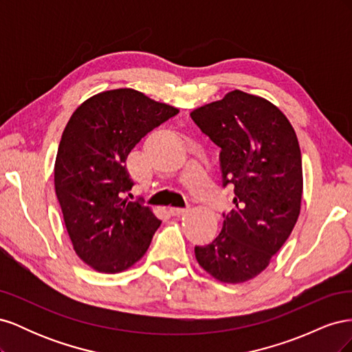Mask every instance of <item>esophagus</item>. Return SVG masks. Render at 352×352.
Listing matches in <instances>:
<instances>
[{
	"instance_id": "obj_1",
	"label": "esophagus",
	"mask_w": 352,
	"mask_h": 352,
	"mask_svg": "<svg viewBox=\"0 0 352 352\" xmlns=\"http://www.w3.org/2000/svg\"><path fill=\"white\" fill-rule=\"evenodd\" d=\"M168 211H170V214H172V216H182L184 212L186 211V208H182V207H170Z\"/></svg>"
}]
</instances>
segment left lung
Here are the masks:
<instances>
[{"label":"left lung","mask_w":352,"mask_h":352,"mask_svg":"<svg viewBox=\"0 0 352 352\" xmlns=\"http://www.w3.org/2000/svg\"><path fill=\"white\" fill-rule=\"evenodd\" d=\"M190 117L220 151L233 210L219 236L195 247L198 264L223 283H242L267 267L301 211L302 162L292 124L270 101L239 89Z\"/></svg>","instance_id":"left-lung-1"}]
</instances>
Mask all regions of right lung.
I'll return each mask as SVG.
<instances>
[{
    "instance_id": "obj_1",
    "label": "right lung",
    "mask_w": 352,
    "mask_h": 352,
    "mask_svg": "<svg viewBox=\"0 0 352 352\" xmlns=\"http://www.w3.org/2000/svg\"><path fill=\"white\" fill-rule=\"evenodd\" d=\"M179 113L140 91L100 92L70 117L58 145L54 185L73 250L89 267L120 273L140 261L162 225L123 195L133 186L126 160L142 138Z\"/></svg>"
}]
</instances>
